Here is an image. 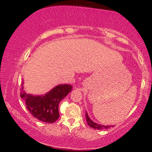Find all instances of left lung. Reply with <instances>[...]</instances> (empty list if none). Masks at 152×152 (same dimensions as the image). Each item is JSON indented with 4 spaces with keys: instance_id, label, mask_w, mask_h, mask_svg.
<instances>
[{
    "instance_id": "obj_1",
    "label": "left lung",
    "mask_w": 152,
    "mask_h": 152,
    "mask_svg": "<svg viewBox=\"0 0 152 152\" xmlns=\"http://www.w3.org/2000/svg\"><path fill=\"white\" fill-rule=\"evenodd\" d=\"M86 120L87 121V123H88V125L94 129H108L110 127H113V125H111V126L102 125L100 124H97V123L93 122L91 119H90L88 115V113H87L86 112Z\"/></svg>"
}]
</instances>
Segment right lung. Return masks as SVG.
<instances>
[{"mask_svg": "<svg viewBox=\"0 0 152 152\" xmlns=\"http://www.w3.org/2000/svg\"><path fill=\"white\" fill-rule=\"evenodd\" d=\"M71 85L61 84L53 88L44 96H32L24 92L23 86L20 90V96L24 100L27 109L33 117L48 123H53L57 120L60 102L72 91Z\"/></svg>", "mask_w": 152, "mask_h": 152, "instance_id": "1", "label": "right lung"}]
</instances>
